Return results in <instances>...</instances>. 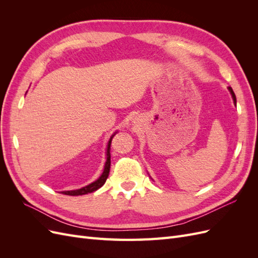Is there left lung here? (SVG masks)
<instances>
[{"mask_svg":"<svg viewBox=\"0 0 258 258\" xmlns=\"http://www.w3.org/2000/svg\"><path fill=\"white\" fill-rule=\"evenodd\" d=\"M228 90H229L230 95H231V97H232L233 102H235V104H236V103H237V99H236V95H235V92H233V90H232V88H231V87H228Z\"/></svg>","mask_w":258,"mask_h":258,"instance_id":"8db88e82","label":"left lung"}]
</instances>
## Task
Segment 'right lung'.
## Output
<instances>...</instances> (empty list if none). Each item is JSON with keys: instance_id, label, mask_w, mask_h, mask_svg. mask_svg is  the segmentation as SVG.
Wrapping results in <instances>:
<instances>
[{"instance_id": "1", "label": "right lung", "mask_w": 258, "mask_h": 258, "mask_svg": "<svg viewBox=\"0 0 258 258\" xmlns=\"http://www.w3.org/2000/svg\"><path fill=\"white\" fill-rule=\"evenodd\" d=\"M115 134L117 132H114L112 135V137L108 140V143H107V147H106V161L104 163V169H103V172L102 174L100 175V177L98 179H96L95 182L90 183L89 185L82 187L80 189H75V190H64V191H61L63 195H68V196H82V195H87L89 192H93L96 191L97 189H99L100 187H102L106 181V178L108 176V173H110V167H111V142H112V139L115 136Z\"/></svg>"}]
</instances>
